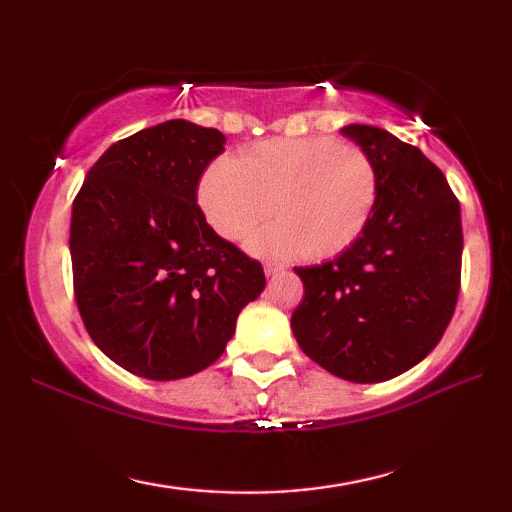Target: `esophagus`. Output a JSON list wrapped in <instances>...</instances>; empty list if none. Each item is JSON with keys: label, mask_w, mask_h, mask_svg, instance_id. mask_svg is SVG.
I'll return each mask as SVG.
<instances>
[{"label": "esophagus", "mask_w": 512, "mask_h": 512, "mask_svg": "<svg viewBox=\"0 0 512 512\" xmlns=\"http://www.w3.org/2000/svg\"><path fill=\"white\" fill-rule=\"evenodd\" d=\"M282 271V266H277V264H266L264 266V273L271 277V275H275V273H280Z\"/></svg>", "instance_id": "esophagus-1"}]
</instances>
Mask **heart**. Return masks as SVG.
<instances>
[{
  "label": "heart",
  "instance_id": "obj_1",
  "mask_svg": "<svg viewBox=\"0 0 512 512\" xmlns=\"http://www.w3.org/2000/svg\"><path fill=\"white\" fill-rule=\"evenodd\" d=\"M377 192V169L359 146L296 137L259 142L237 160L216 158L201 173L196 201L225 241L246 239L273 212L277 221L248 239L257 257L325 259L363 235Z\"/></svg>",
  "mask_w": 512,
  "mask_h": 512
}]
</instances>
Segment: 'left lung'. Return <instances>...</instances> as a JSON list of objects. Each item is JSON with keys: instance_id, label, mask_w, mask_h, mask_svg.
Instances as JSON below:
<instances>
[{"instance_id": "8db88e82", "label": "left lung", "mask_w": 512, "mask_h": 512, "mask_svg": "<svg viewBox=\"0 0 512 512\" xmlns=\"http://www.w3.org/2000/svg\"><path fill=\"white\" fill-rule=\"evenodd\" d=\"M341 133L375 164V212L339 257L296 268L305 298L291 329L327 372L375 384L413 368L443 339L461 287V205L420 149L375 126Z\"/></svg>"}]
</instances>
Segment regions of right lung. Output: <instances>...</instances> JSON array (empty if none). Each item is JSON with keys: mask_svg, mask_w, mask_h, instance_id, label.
Returning <instances> with one entry per match:
<instances>
[{"mask_svg": "<svg viewBox=\"0 0 512 512\" xmlns=\"http://www.w3.org/2000/svg\"><path fill=\"white\" fill-rule=\"evenodd\" d=\"M225 135L171 119L112 144L72 205L74 296L97 348L137 377L171 381L221 357L266 287L262 264L221 239L196 187Z\"/></svg>", "mask_w": 512, "mask_h": 512, "instance_id": "1", "label": "right lung"}]
</instances>
